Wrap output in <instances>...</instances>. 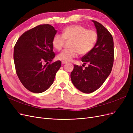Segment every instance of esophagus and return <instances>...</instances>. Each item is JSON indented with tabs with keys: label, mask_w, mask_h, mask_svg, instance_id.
I'll list each match as a JSON object with an SVG mask.
<instances>
[{
	"label": "esophagus",
	"mask_w": 133,
	"mask_h": 133,
	"mask_svg": "<svg viewBox=\"0 0 133 133\" xmlns=\"http://www.w3.org/2000/svg\"><path fill=\"white\" fill-rule=\"evenodd\" d=\"M67 63V62H62V64H63V65H64V64H66Z\"/></svg>",
	"instance_id": "obj_1"
}]
</instances>
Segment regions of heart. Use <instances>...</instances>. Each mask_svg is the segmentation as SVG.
<instances>
[{"instance_id": "1", "label": "heart", "mask_w": 133, "mask_h": 133, "mask_svg": "<svg viewBox=\"0 0 133 133\" xmlns=\"http://www.w3.org/2000/svg\"><path fill=\"white\" fill-rule=\"evenodd\" d=\"M96 32L80 25H71L62 30V35L55 34L52 45L55 49L60 50L66 41H70V49H65L58 54V59L63 62H69L77 57L78 53L84 55L90 52L97 42Z\"/></svg>"}]
</instances>
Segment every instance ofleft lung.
Returning a JSON list of instances; mask_svg holds the SVG:
<instances>
[{
    "label": "left lung",
    "mask_w": 133,
    "mask_h": 133,
    "mask_svg": "<svg viewBox=\"0 0 133 133\" xmlns=\"http://www.w3.org/2000/svg\"><path fill=\"white\" fill-rule=\"evenodd\" d=\"M92 21L96 28L98 39L92 50L82 58L84 64H88V66L83 68L74 65L70 74L74 85L88 94L98 89L105 81L111 71L114 58L111 34L101 24Z\"/></svg>",
    "instance_id": "8db88e82"
}]
</instances>
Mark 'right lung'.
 I'll return each mask as SVG.
<instances>
[{"label":"right lung","instance_id":"1","mask_svg":"<svg viewBox=\"0 0 133 133\" xmlns=\"http://www.w3.org/2000/svg\"><path fill=\"white\" fill-rule=\"evenodd\" d=\"M57 30L49 24L39 25L25 31L14 46L16 73L26 89L41 93L52 85L62 63L55 57L52 41Z\"/></svg>","mask_w":133,"mask_h":133}]
</instances>
